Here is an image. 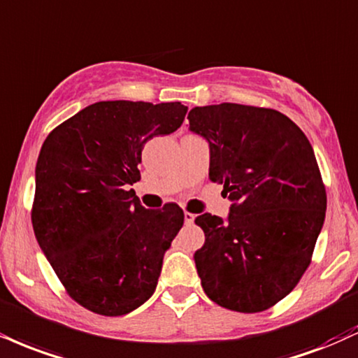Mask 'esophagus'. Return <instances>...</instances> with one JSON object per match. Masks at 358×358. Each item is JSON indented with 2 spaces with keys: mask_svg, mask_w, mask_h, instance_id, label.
<instances>
[{
  "mask_svg": "<svg viewBox=\"0 0 358 358\" xmlns=\"http://www.w3.org/2000/svg\"><path fill=\"white\" fill-rule=\"evenodd\" d=\"M195 222V215L190 212H185V225H192Z\"/></svg>",
  "mask_w": 358,
  "mask_h": 358,
  "instance_id": "obj_1",
  "label": "esophagus"
}]
</instances>
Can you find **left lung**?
Segmentation results:
<instances>
[{
    "label": "left lung",
    "mask_w": 358,
    "mask_h": 358,
    "mask_svg": "<svg viewBox=\"0 0 358 358\" xmlns=\"http://www.w3.org/2000/svg\"><path fill=\"white\" fill-rule=\"evenodd\" d=\"M190 131L210 146L212 182L231 201L227 220L203 213L195 252L210 300L264 312L294 290L312 260L327 193L308 138L277 110L238 103L195 106Z\"/></svg>",
    "instance_id": "obj_1"
}]
</instances>
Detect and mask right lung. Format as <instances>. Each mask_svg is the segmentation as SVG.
I'll return each instance as SVG.
<instances>
[{
    "mask_svg": "<svg viewBox=\"0 0 358 358\" xmlns=\"http://www.w3.org/2000/svg\"><path fill=\"white\" fill-rule=\"evenodd\" d=\"M180 101H98L46 136L36 162L31 222L40 248L75 302L118 317L157 288L163 255L183 227V210L141 206L145 143L182 127Z\"/></svg>",
    "mask_w": 358,
    "mask_h": 358,
    "instance_id": "1",
    "label": "right lung"
}]
</instances>
